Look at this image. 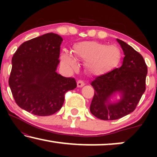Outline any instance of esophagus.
<instances>
[{
	"label": "esophagus",
	"mask_w": 157,
	"mask_h": 157,
	"mask_svg": "<svg viewBox=\"0 0 157 157\" xmlns=\"http://www.w3.org/2000/svg\"><path fill=\"white\" fill-rule=\"evenodd\" d=\"M84 82L82 80H78V82H77V86L78 87H82L83 86H84Z\"/></svg>",
	"instance_id": "esophagus-1"
}]
</instances>
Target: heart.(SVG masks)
Returning a JSON list of instances; mask_svg holds the SVG:
<instances>
[{
  "label": "heart",
  "mask_w": 157,
  "mask_h": 157,
  "mask_svg": "<svg viewBox=\"0 0 157 157\" xmlns=\"http://www.w3.org/2000/svg\"><path fill=\"white\" fill-rule=\"evenodd\" d=\"M74 54L83 60H87L86 66L91 71L102 74L110 69L121 59V51L116 46H107L96 41L77 43L73 49ZM61 61L64 66L70 68L76 67V59L71 53L64 51Z\"/></svg>",
  "instance_id": "b5f03b06"
}]
</instances>
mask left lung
<instances>
[{
	"mask_svg": "<svg viewBox=\"0 0 157 157\" xmlns=\"http://www.w3.org/2000/svg\"><path fill=\"white\" fill-rule=\"evenodd\" d=\"M117 40L125 56L121 66L96 77L91 83L95 91L90 111L102 120H116L132 113L146 90L147 66L142 56L123 40ZM117 92L122 98L111 104L109 99Z\"/></svg>",
	"mask_w": 157,
	"mask_h": 157,
	"instance_id": "1",
	"label": "left lung"
}]
</instances>
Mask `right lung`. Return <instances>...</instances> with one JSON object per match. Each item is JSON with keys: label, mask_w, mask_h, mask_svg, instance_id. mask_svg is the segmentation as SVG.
<instances>
[{"label": "right lung", "mask_w": 157, "mask_h": 157, "mask_svg": "<svg viewBox=\"0 0 157 157\" xmlns=\"http://www.w3.org/2000/svg\"><path fill=\"white\" fill-rule=\"evenodd\" d=\"M63 39L48 33L23 43L12 58L8 83L17 105L36 116H50L61 109L65 94L76 88L74 78L58 74Z\"/></svg>", "instance_id": "obj_1"}]
</instances>
